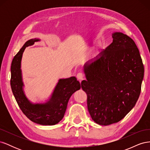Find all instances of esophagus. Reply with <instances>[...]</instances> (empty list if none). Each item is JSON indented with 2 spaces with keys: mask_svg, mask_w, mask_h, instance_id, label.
Listing matches in <instances>:
<instances>
[{
  "mask_svg": "<svg viewBox=\"0 0 150 150\" xmlns=\"http://www.w3.org/2000/svg\"><path fill=\"white\" fill-rule=\"evenodd\" d=\"M77 78L79 79V81H80V83L81 82V81L83 80L84 79V74H83L82 72H79L78 74H77Z\"/></svg>",
  "mask_w": 150,
  "mask_h": 150,
  "instance_id": "34e87169",
  "label": "esophagus"
}]
</instances>
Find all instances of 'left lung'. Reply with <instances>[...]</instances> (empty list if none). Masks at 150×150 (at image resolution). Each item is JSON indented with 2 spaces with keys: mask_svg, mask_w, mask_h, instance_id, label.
I'll return each instance as SVG.
<instances>
[{
  "mask_svg": "<svg viewBox=\"0 0 150 150\" xmlns=\"http://www.w3.org/2000/svg\"><path fill=\"white\" fill-rule=\"evenodd\" d=\"M112 42L84 66L88 109L97 124L107 126L121 120L135 106L144 76V66L134 40L112 34Z\"/></svg>",
  "mask_w": 150,
  "mask_h": 150,
  "instance_id": "obj_1",
  "label": "left lung"
}]
</instances>
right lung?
<instances>
[{
	"label": "right lung",
	"mask_w": 150,
	"mask_h": 150,
	"mask_svg": "<svg viewBox=\"0 0 150 150\" xmlns=\"http://www.w3.org/2000/svg\"><path fill=\"white\" fill-rule=\"evenodd\" d=\"M39 39L27 41L13 57L11 64V86L13 96L24 114L34 122L41 125H54L64 116L69 99L81 86L76 77L59 79L51 97L46 103H33L26 97L22 81L21 60L25 49L32 46Z\"/></svg>",
	"instance_id": "obj_1"
}]
</instances>
